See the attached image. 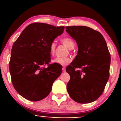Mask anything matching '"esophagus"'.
Instances as JSON below:
<instances>
[{
	"mask_svg": "<svg viewBox=\"0 0 121 121\" xmlns=\"http://www.w3.org/2000/svg\"><path fill=\"white\" fill-rule=\"evenodd\" d=\"M62 72H64L66 71V68H65V67H62Z\"/></svg>",
	"mask_w": 121,
	"mask_h": 121,
	"instance_id": "obj_1",
	"label": "esophagus"
}]
</instances>
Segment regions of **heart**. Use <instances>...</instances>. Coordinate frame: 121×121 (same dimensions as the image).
<instances>
[{
	"label": "heart",
	"instance_id": "heart-1",
	"mask_svg": "<svg viewBox=\"0 0 121 121\" xmlns=\"http://www.w3.org/2000/svg\"><path fill=\"white\" fill-rule=\"evenodd\" d=\"M61 42L62 44H64L65 46H66L69 49H72L74 48L75 46V43L72 39L70 37H64L61 39ZM56 44L55 41H52L50 44L49 49V53L51 56H53L55 55V50H56ZM72 61V59L70 57H57L52 60L53 63H55L56 64L62 65L65 66L69 64Z\"/></svg>",
	"mask_w": 121,
	"mask_h": 121
}]
</instances>
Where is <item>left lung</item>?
Returning a JSON list of instances; mask_svg holds the SVG:
<instances>
[{"label":"left lung","instance_id":"8db88e82","mask_svg":"<svg viewBox=\"0 0 121 121\" xmlns=\"http://www.w3.org/2000/svg\"><path fill=\"white\" fill-rule=\"evenodd\" d=\"M66 31L76 40L78 54L66 67L70 80L66 89L76 102L87 104L103 93L109 78L110 54L105 39L86 26H67Z\"/></svg>","mask_w":121,"mask_h":121}]
</instances>
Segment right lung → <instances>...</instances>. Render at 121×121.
<instances>
[{
    "label": "right lung",
    "instance_id": "right-lung-1",
    "mask_svg": "<svg viewBox=\"0 0 121 121\" xmlns=\"http://www.w3.org/2000/svg\"><path fill=\"white\" fill-rule=\"evenodd\" d=\"M64 30V26L32 23L13 43L9 62L12 83L18 93L28 100L38 101L47 97L60 76L61 65L49 64V47Z\"/></svg>",
    "mask_w": 121,
    "mask_h": 121
}]
</instances>
